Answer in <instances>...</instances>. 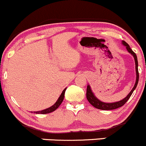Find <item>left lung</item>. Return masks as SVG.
I'll return each mask as SVG.
<instances>
[{"instance_id":"obj_1","label":"left lung","mask_w":146,"mask_h":146,"mask_svg":"<svg viewBox=\"0 0 146 146\" xmlns=\"http://www.w3.org/2000/svg\"><path fill=\"white\" fill-rule=\"evenodd\" d=\"M122 44L125 46H126L127 50L129 54H131L133 56L134 58V61H135V65H136V82L134 84V87L131 89V90L130 92L127 95V97H125V98L123 99L122 100H120L118 102H111V103H107V102H104L100 101L99 99L96 98V96L95 95V94L93 93V92L92 91L91 88H90V85L87 86V92H86V98H87L88 101L89 102L90 104H91L94 107H95L96 109H101V110H113V109H117L119 107H121L122 106H123L125 103L127 102V100H129L130 97H131V94L133 93L134 90H135L136 86H137L138 82H139V70H138V60H137V56L135 53L132 51L129 47V44H128L127 42L125 41L122 42Z\"/></svg>"}]
</instances>
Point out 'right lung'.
<instances>
[{
	"label": "right lung",
	"mask_w": 146,
	"mask_h": 146,
	"mask_svg": "<svg viewBox=\"0 0 146 146\" xmlns=\"http://www.w3.org/2000/svg\"><path fill=\"white\" fill-rule=\"evenodd\" d=\"M66 89L67 88L64 89L63 91L62 92V93H61V95H60V97H59L58 99V100L56 101V102L55 103L53 106H51V107L49 108H47V109H44V110L40 111H34V113L46 114V113H51L53 112V111H54L55 110H56V109L59 107V106L61 104V103L62 102V101H63L64 97H65V90H66Z\"/></svg>",
	"instance_id": "1"
}]
</instances>
